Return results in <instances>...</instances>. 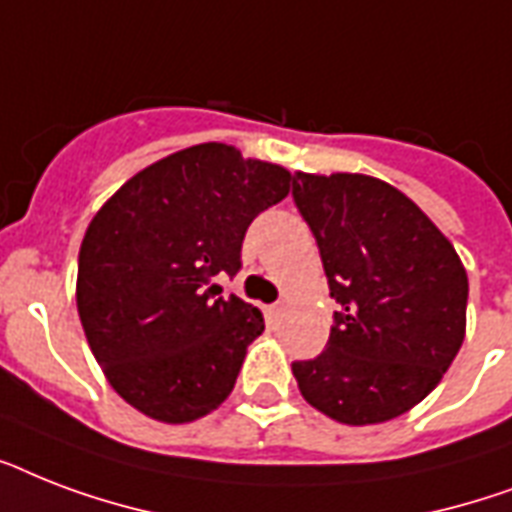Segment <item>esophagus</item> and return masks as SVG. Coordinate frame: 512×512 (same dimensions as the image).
Segmentation results:
<instances>
[{"label": "esophagus", "mask_w": 512, "mask_h": 512, "mask_svg": "<svg viewBox=\"0 0 512 512\" xmlns=\"http://www.w3.org/2000/svg\"><path fill=\"white\" fill-rule=\"evenodd\" d=\"M281 311H284V303H276V305H271V313H273V316H279Z\"/></svg>", "instance_id": "34e87169"}]
</instances>
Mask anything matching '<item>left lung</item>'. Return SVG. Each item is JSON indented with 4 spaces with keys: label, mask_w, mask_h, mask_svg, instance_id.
Instances as JSON below:
<instances>
[{
    "label": "left lung",
    "mask_w": 512,
    "mask_h": 512,
    "mask_svg": "<svg viewBox=\"0 0 512 512\" xmlns=\"http://www.w3.org/2000/svg\"><path fill=\"white\" fill-rule=\"evenodd\" d=\"M292 196L342 308L324 353L292 364L297 388L342 425L401 417L460 353L465 265L436 223L380 177L295 172Z\"/></svg>",
    "instance_id": "left-lung-1"
}]
</instances>
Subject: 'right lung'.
I'll use <instances>...</instances> for the list:
<instances>
[{
    "label": "right lung",
    "instance_id": "right-lung-1",
    "mask_svg": "<svg viewBox=\"0 0 512 512\" xmlns=\"http://www.w3.org/2000/svg\"><path fill=\"white\" fill-rule=\"evenodd\" d=\"M292 172L199 143L132 175L84 231L76 311L108 385L151 420L183 425L231 396L260 308L223 300L241 241Z\"/></svg>",
    "mask_w": 512,
    "mask_h": 512
}]
</instances>
